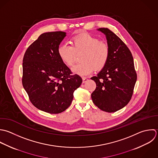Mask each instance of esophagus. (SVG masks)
<instances>
[{
  "mask_svg": "<svg viewBox=\"0 0 158 158\" xmlns=\"http://www.w3.org/2000/svg\"><path fill=\"white\" fill-rule=\"evenodd\" d=\"M87 81H88V79H87V77H82V82H83V83L86 82Z\"/></svg>",
  "mask_w": 158,
  "mask_h": 158,
  "instance_id": "34e87169",
  "label": "esophagus"
}]
</instances>
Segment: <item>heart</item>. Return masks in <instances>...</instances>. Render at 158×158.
Masks as SVG:
<instances>
[{"mask_svg": "<svg viewBox=\"0 0 158 158\" xmlns=\"http://www.w3.org/2000/svg\"><path fill=\"white\" fill-rule=\"evenodd\" d=\"M71 45L64 43L58 48V54L61 61L68 66L74 63L76 53H81L79 60L81 63L72 68L76 74L85 76L90 74L94 69L100 70L106 64L110 49L107 44L88 33L79 34L72 39Z\"/></svg>", "mask_w": 158, "mask_h": 158, "instance_id": "heart-1", "label": "heart"}]
</instances>
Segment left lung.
Returning <instances> with one entry per match:
<instances>
[{
    "label": "left lung",
    "instance_id": "8db88e82",
    "mask_svg": "<svg viewBox=\"0 0 158 158\" xmlns=\"http://www.w3.org/2000/svg\"><path fill=\"white\" fill-rule=\"evenodd\" d=\"M106 38L110 56L105 66L91 77L97 85L91 94L101 110L113 113L130 102L137 81L132 55L123 41L108 28H99Z\"/></svg>",
    "mask_w": 158,
    "mask_h": 158
}]
</instances>
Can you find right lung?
<instances>
[{"label":"right lung","instance_id":"1","mask_svg":"<svg viewBox=\"0 0 158 158\" xmlns=\"http://www.w3.org/2000/svg\"><path fill=\"white\" fill-rule=\"evenodd\" d=\"M62 31L42 34L26 50L23 60V86L32 105L50 114L65 111L82 79L72 75L58 48L66 35Z\"/></svg>","mask_w":158,"mask_h":158}]
</instances>
